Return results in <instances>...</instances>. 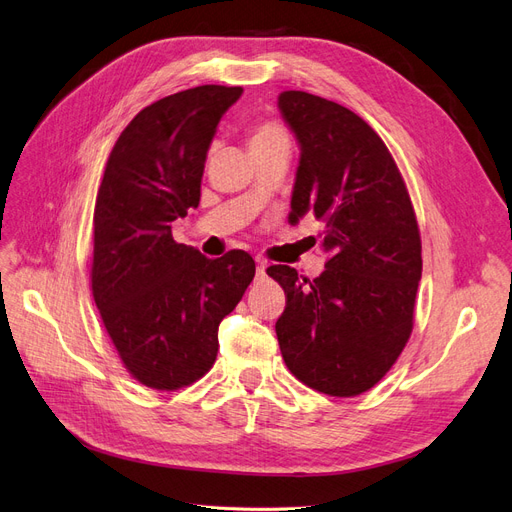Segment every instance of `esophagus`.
<instances>
[{
  "label": "esophagus",
  "mask_w": 512,
  "mask_h": 512,
  "mask_svg": "<svg viewBox=\"0 0 512 512\" xmlns=\"http://www.w3.org/2000/svg\"><path fill=\"white\" fill-rule=\"evenodd\" d=\"M266 268H268V263L257 257V276H259V278L266 276Z\"/></svg>",
  "instance_id": "esophagus-1"
}]
</instances>
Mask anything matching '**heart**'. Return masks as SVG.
<instances>
[{"mask_svg":"<svg viewBox=\"0 0 512 512\" xmlns=\"http://www.w3.org/2000/svg\"><path fill=\"white\" fill-rule=\"evenodd\" d=\"M276 139H287V132L282 130L280 126L266 122V124H259L253 135H251V145H259V143H268V141H276Z\"/></svg>","mask_w":512,"mask_h":512,"instance_id":"heart-1","label":"heart"}]
</instances>
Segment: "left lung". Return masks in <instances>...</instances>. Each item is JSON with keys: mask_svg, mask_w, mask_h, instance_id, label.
Listing matches in <instances>:
<instances>
[{"mask_svg": "<svg viewBox=\"0 0 512 512\" xmlns=\"http://www.w3.org/2000/svg\"><path fill=\"white\" fill-rule=\"evenodd\" d=\"M278 109L299 143L289 223H325V272L285 289L276 320L280 352L306 386L331 396L373 388L403 352L422 278V242L405 181L388 147L354 111L310 92L285 90Z\"/></svg>", "mask_w": 512, "mask_h": 512, "instance_id": "left-lung-1", "label": "left lung"}]
</instances>
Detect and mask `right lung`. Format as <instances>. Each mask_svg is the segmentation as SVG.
Wrapping results in <instances>:
<instances>
[{
    "label": "right lung",
    "instance_id": "obj_1",
    "mask_svg": "<svg viewBox=\"0 0 512 512\" xmlns=\"http://www.w3.org/2000/svg\"><path fill=\"white\" fill-rule=\"evenodd\" d=\"M240 86H196L141 109L113 145L94 206L92 295L128 373L156 390L215 365L219 323L255 276L244 251L208 259L170 223L200 204L208 147Z\"/></svg>",
    "mask_w": 512,
    "mask_h": 512
}]
</instances>
